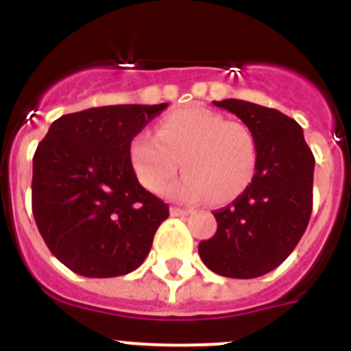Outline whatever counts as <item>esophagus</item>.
<instances>
[{
    "instance_id": "34e87169",
    "label": "esophagus",
    "mask_w": 351,
    "mask_h": 351,
    "mask_svg": "<svg viewBox=\"0 0 351 351\" xmlns=\"http://www.w3.org/2000/svg\"><path fill=\"white\" fill-rule=\"evenodd\" d=\"M191 210H188V209H181V207H170V214H172V216H188V214H190Z\"/></svg>"
}]
</instances>
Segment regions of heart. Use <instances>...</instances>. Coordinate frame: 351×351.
Wrapping results in <instances>:
<instances>
[{
    "label": "heart",
    "mask_w": 351,
    "mask_h": 351,
    "mask_svg": "<svg viewBox=\"0 0 351 351\" xmlns=\"http://www.w3.org/2000/svg\"><path fill=\"white\" fill-rule=\"evenodd\" d=\"M133 172L149 191H161L176 176L181 160L186 170L165 193L179 202H228L243 193L256 172L258 147L253 130L226 121L207 108L190 107L160 121L156 137L147 132L130 141Z\"/></svg>",
    "instance_id": "heart-1"
}]
</instances>
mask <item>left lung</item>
<instances>
[{
	"mask_svg": "<svg viewBox=\"0 0 351 351\" xmlns=\"http://www.w3.org/2000/svg\"><path fill=\"white\" fill-rule=\"evenodd\" d=\"M213 104L253 130L258 160L251 184L214 213L218 230L198 244V255L216 274L251 280L283 263L306 232L315 156L299 123L280 110L234 98Z\"/></svg>",
	"mask_w": 351,
	"mask_h": 351,
	"instance_id": "8db88e82",
	"label": "left lung"
}]
</instances>
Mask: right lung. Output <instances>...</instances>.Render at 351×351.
Instances as JSON below:
<instances>
[{"label": "right lung", "mask_w": 351, "mask_h": 351, "mask_svg": "<svg viewBox=\"0 0 351 351\" xmlns=\"http://www.w3.org/2000/svg\"><path fill=\"white\" fill-rule=\"evenodd\" d=\"M169 107L108 105L56 119L33 156V216L52 255L86 278L135 271L169 206L138 182L128 145Z\"/></svg>", "instance_id": "add662e5"}]
</instances>
